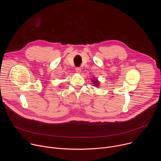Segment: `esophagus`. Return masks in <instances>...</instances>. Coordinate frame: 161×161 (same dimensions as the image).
Wrapping results in <instances>:
<instances>
[{
  "label": "esophagus",
  "instance_id": "esophagus-1",
  "mask_svg": "<svg viewBox=\"0 0 161 161\" xmlns=\"http://www.w3.org/2000/svg\"><path fill=\"white\" fill-rule=\"evenodd\" d=\"M75 70H76V73H80L81 71V69L80 67H76Z\"/></svg>",
  "mask_w": 161,
  "mask_h": 161
}]
</instances>
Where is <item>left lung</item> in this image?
<instances>
[{"mask_svg": "<svg viewBox=\"0 0 161 161\" xmlns=\"http://www.w3.org/2000/svg\"><path fill=\"white\" fill-rule=\"evenodd\" d=\"M93 78H94V79H92V82L93 83V84H94L96 86L99 87V85H100V83H99V81L97 80V78L96 79V78H95L94 77H93Z\"/></svg>", "mask_w": 161, "mask_h": 161, "instance_id": "obj_1", "label": "left lung"}]
</instances>
